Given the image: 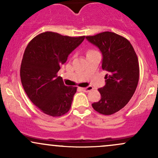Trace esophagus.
Returning a JSON list of instances; mask_svg holds the SVG:
<instances>
[{"label":"esophagus","mask_w":158,"mask_h":158,"mask_svg":"<svg viewBox=\"0 0 158 158\" xmlns=\"http://www.w3.org/2000/svg\"><path fill=\"white\" fill-rule=\"evenodd\" d=\"M93 89V86H87V87H84V88H82V90L83 91H84V92H90V91H92Z\"/></svg>","instance_id":"1"}]
</instances>
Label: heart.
Returning a JSON list of instances; mask_svg holds the SVG:
<instances>
[{"mask_svg":"<svg viewBox=\"0 0 158 158\" xmlns=\"http://www.w3.org/2000/svg\"><path fill=\"white\" fill-rule=\"evenodd\" d=\"M95 51H96V50H93V49H90V50H87V52H86V55H87V54H89V53H91V52H95Z\"/></svg>","mask_w":158,"mask_h":158,"instance_id":"obj_1","label":"heart"}]
</instances>
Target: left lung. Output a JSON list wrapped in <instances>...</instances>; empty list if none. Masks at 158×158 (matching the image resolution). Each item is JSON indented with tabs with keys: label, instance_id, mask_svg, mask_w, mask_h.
Masks as SVG:
<instances>
[{
	"label": "left lung",
	"instance_id": "left-lung-1",
	"mask_svg": "<svg viewBox=\"0 0 158 158\" xmlns=\"http://www.w3.org/2000/svg\"><path fill=\"white\" fill-rule=\"evenodd\" d=\"M86 38L101 50L102 68L107 72L106 86L98 89L101 99L92 106L102 114H113L126 106L135 93L139 78L138 57L130 42L114 32L104 31Z\"/></svg>",
	"mask_w": 158,
	"mask_h": 158
}]
</instances>
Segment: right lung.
I'll use <instances>...</instances> for the list:
<instances>
[{"mask_svg":"<svg viewBox=\"0 0 158 158\" xmlns=\"http://www.w3.org/2000/svg\"><path fill=\"white\" fill-rule=\"evenodd\" d=\"M84 38L46 31L27 45L20 67L21 82L29 99L46 114L60 117L70 110L77 87L65 86L57 73Z\"/></svg>","mask_w":158,"mask_h":158,"instance_id":"add662e5","label":"right lung"}]
</instances>
